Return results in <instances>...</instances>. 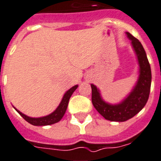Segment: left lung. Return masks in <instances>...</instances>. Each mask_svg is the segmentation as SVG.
<instances>
[{
	"label": "left lung",
	"instance_id": "left-lung-1",
	"mask_svg": "<svg viewBox=\"0 0 161 161\" xmlns=\"http://www.w3.org/2000/svg\"><path fill=\"white\" fill-rule=\"evenodd\" d=\"M126 35L131 40L140 66L139 78L132 91L121 103L112 105L103 101L99 90L91 84L92 105L104 118L112 121H127L136 115L147 103L151 91V70L146 51L136 38L129 32Z\"/></svg>",
	"mask_w": 161,
	"mask_h": 161
}]
</instances>
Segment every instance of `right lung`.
Returning <instances> with one entry per match:
<instances>
[{
	"label": "right lung",
	"mask_w": 161,
	"mask_h": 161,
	"mask_svg": "<svg viewBox=\"0 0 161 161\" xmlns=\"http://www.w3.org/2000/svg\"><path fill=\"white\" fill-rule=\"evenodd\" d=\"M77 87H78V85H75L73 87H71L70 89L68 90L67 92H65L64 96L63 97L62 101H61L60 104L58 105V108H57V109L53 112H52L51 114L48 115V116H45V117H38V118L30 117L28 116H26V115L23 114L22 112H20L19 111L15 109H15L26 121H28L29 123H31L33 126H49V125L57 123L64 117L65 112L67 110L69 98L71 97L72 94L74 93V91L77 89Z\"/></svg>",
	"instance_id": "obj_1"
}]
</instances>
